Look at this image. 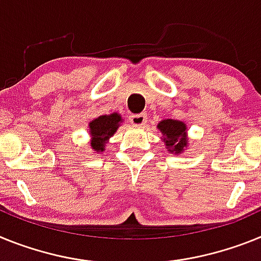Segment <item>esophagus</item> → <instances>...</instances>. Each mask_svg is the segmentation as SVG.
<instances>
[{
  "label": "esophagus",
  "mask_w": 261,
  "mask_h": 261,
  "mask_svg": "<svg viewBox=\"0 0 261 261\" xmlns=\"http://www.w3.org/2000/svg\"><path fill=\"white\" fill-rule=\"evenodd\" d=\"M146 114H143V113H140V114H133L130 117V122L133 124H135V126H143V124H146Z\"/></svg>",
  "instance_id": "34e87169"
}]
</instances>
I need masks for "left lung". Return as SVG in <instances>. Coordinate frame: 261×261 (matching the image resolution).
<instances>
[{"mask_svg": "<svg viewBox=\"0 0 261 261\" xmlns=\"http://www.w3.org/2000/svg\"><path fill=\"white\" fill-rule=\"evenodd\" d=\"M159 130L163 135V142L168 151L180 153L187 147V126L182 122L174 119H164L158 124Z\"/></svg>", "mask_w": 261, "mask_h": 261, "instance_id": "8db88e82", "label": "left lung"}]
</instances>
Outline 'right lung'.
<instances>
[{
  "instance_id": "add662e5",
  "label": "right lung",
  "mask_w": 261,
  "mask_h": 261,
  "mask_svg": "<svg viewBox=\"0 0 261 261\" xmlns=\"http://www.w3.org/2000/svg\"><path fill=\"white\" fill-rule=\"evenodd\" d=\"M121 122V117L114 113L110 115H102L89 123L90 134H92V147L94 151H101L105 149V143L109 138L117 131L118 126Z\"/></svg>"
}]
</instances>
